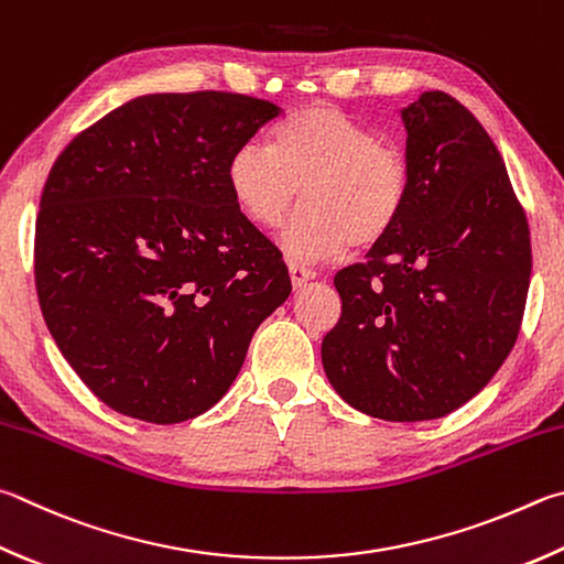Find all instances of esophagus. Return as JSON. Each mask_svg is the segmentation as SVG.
<instances>
[{
  "label": "esophagus",
  "mask_w": 564,
  "mask_h": 564,
  "mask_svg": "<svg viewBox=\"0 0 564 564\" xmlns=\"http://www.w3.org/2000/svg\"><path fill=\"white\" fill-rule=\"evenodd\" d=\"M289 271H291V283L293 289H301L303 283H308L315 279V271L308 269V265H301V263H289Z\"/></svg>",
  "instance_id": "obj_1"
}]
</instances>
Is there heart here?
I'll list each match as a JSON object with an SVG mask.
<instances>
[{
	"label": "heart",
	"mask_w": 564,
	"mask_h": 564,
	"mask_svg": "<svg viewBox=\"0 0 564 564\" xmlns=\"http://www.w3.org/2000/svg\"><path fill=\"white\" fill-rule=\"evenodd\" d=\"M237 207L263 229L281 227L311 202L283 247L295 259L317 261L367 249L387 239L402 219L412 172L402 148L333 106H308L271 130V148L249 140L227 165Z\"/></svg>",
	"instance_id": "b5f03b06"
}]
</instances>
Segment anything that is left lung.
Here are the masks:
<instances>
[{"instance_id":"8db88e82","label":"left lung","mask_w":564,"mask_h":564,"mask_svg":"<svg viewBox=\"0 0 564 564\" xmlns=\"http://www.w3.org/2000/svg\"><path fill=\"white\" fill-rule=\"evenodd\" d=\"M406 209L365 263L335 273L343 313L323 337L335 392L387 422L452 414L484 389L523 323L528 217L498 148L442 90L402 108Z\"/></svg>"}]
</instances>
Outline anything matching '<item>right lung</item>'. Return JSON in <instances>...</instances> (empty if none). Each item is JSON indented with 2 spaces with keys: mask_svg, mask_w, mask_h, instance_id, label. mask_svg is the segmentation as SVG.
I'll list each match as a JSON object with an SVG mask.
<instances>
[{
  "mask_svg": "<svg viewBox=\"0 0 564 564\" xmlns=\"http://www.w3.org/2000/svg\"><path fill=\"white\" fill-rule=\"evenodd\" d=\"M281 116L269 100L150 94L68 142L41 192L34 279L61 355L116 412L199 416L227 394L289 269L237 207L234 150Z\"/></svg>",
  "mask_w": 564,
  "mask_h": 564,
  "instance_id": "obj_1",
  "label": "right lung"
}]
</instances>
